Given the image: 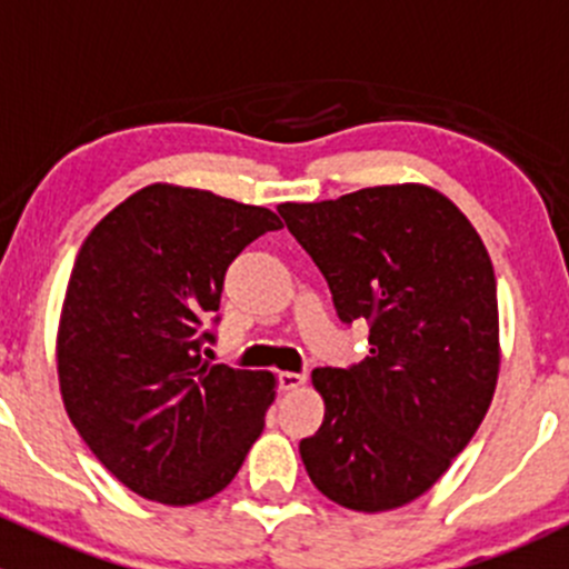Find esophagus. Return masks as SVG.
Returning a JSON list of instances; mask_svg holds the SVG:
<instances>
[{"instance_id":"esophagus-1","label":"esophagus","mask_w":569,"mask_h":569,"mask_svg":"<svg viewBox=\"0 0 569 569\" xmlns=\"http://www.w3.org/2000/svg\"><path fill=\"white\" fill-rule=\"evenodd\" d=\"M306 380H308V377L297 375V371H280V375H278L280 391H297V388L306 386Z\"/></svg>"}]
</instances>
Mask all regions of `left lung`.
<instances>
[{"label": "left lung", "instance_id": "8db88e82", "mask_svg": "<svg viewBox=\"0 0 569 569\" xmlns=\"http://www.w3.org/2000/svg\"><path fill=\"white\" fill-rule=\"evenodd\" d=\"M330 286L338 319L369 321V355L317 369L325 399L300 457L321 496L355 512L405 507L470 443L498 363L496 272L468 217L421 183L280 203Z\"/></svg>", "mask_w": 569, "mask_h": 569}]
</instances>
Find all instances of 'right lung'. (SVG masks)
<instances>
[{"label":"right lung","mask_w":569,"mask_h":569,"mask_svg":"<svg viewBox=\"0 0 569 569\" xmlns=\"http://www.w3.org/2000/svg\"><path fill=\"white\" fill-rule=\"evenodd\" d=\"M283 228L263 206L151 183L90 231L57 330L68 418L109 473L170 507L231 485L263 429L274 375L203 360L228 267Z\"/></svg>","instance_id":"obj_1"}]
</instances>
